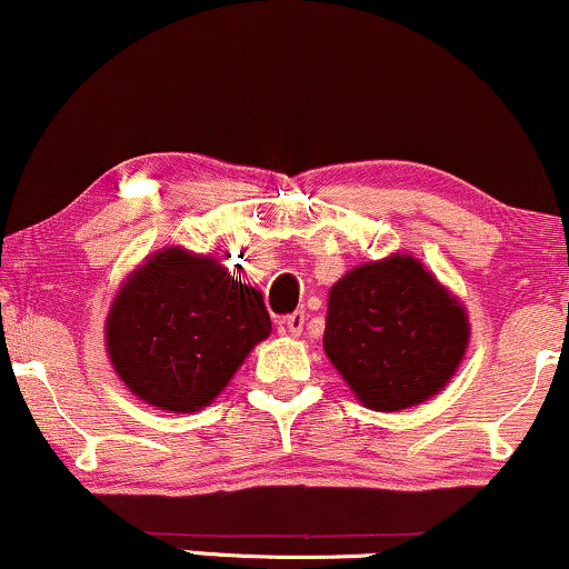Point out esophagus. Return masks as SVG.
Segmentation results:
<instances>
[{
    "mask_svg": "<svg viewBox=\"0 0 569 569\" xmlns=\"http://www.w3.org/2000/svg\"><path fill=\"white\" fill-rule=\"evenodd\" d=\"M283 329L289 331V335H293V337L302 335V329H305V310L289 312V316L283 318Z\"/></svg>",
    "mask_w": 569,
    "mask_h": 569,
    "instance_id": "1",
    "label": "esophagus"
}]
</instances>
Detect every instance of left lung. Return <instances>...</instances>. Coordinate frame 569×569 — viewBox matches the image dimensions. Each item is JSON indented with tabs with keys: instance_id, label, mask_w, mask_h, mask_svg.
Returning <instances> with one entry per match:
<instances>
[{
	"instance_id": "obj_1",
	"label": "left lung",
	"mask_w": 569,
	"mask_h": 569,
	"mask_svg": "<svg viewBox=\"0 0 569 569\" xmlns=\"http://www.w3.org/2000/svg\"><path fill=\"white\" fill-rule=\"evenodd\" d=\"M466 345V310L417 259L361 264L331 286L323 350L371 409L398 411L439 393Z\"/></svg>"
}]
</instances>
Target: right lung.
<instances>
[{
	"label": "right lung",
	"mask_w": 569,
	"mask_h": 569,
	"mask_svg": "<svg viewBox=\"0 0 569 569\" xmlns=\"http://www.w3.org/2000/svg\"><path fill=\"white\" fill-rule=\"evenodd\" d=\"M262 293L219 262L168 248L133 272L107 321V348L130 393L198 411L270 335Z\"/></svg>",
	"instance_id": "add662e5"
}]
</instances>
